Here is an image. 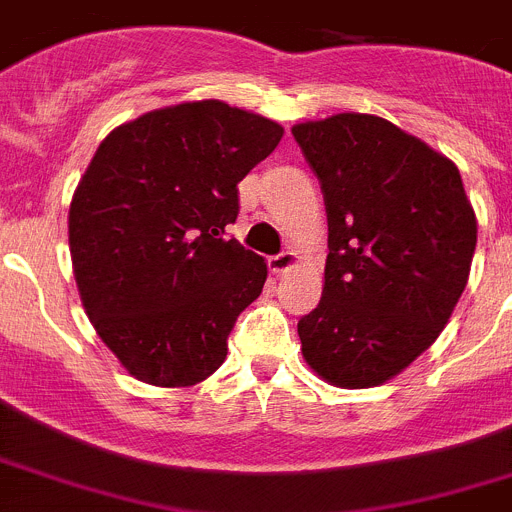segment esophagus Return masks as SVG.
Instances as JSON below:
<instances>
[{"label": "esophagus", "instance_id": "obj_1", "mask_svg": "<svg viewBox=\"0 0 512 512\" xmlns=\"http://www.w3.org/2000/svg\"><path fill=\"white\" fill-rule=\"evenodd\" d=\"M298 262H301V257H298L296 252L288 250V252H280V255L270 257V260H267V265H270V273L285 275V273H290V270H296Z\"/></svg>", "mask_w": 512, "mask_h": 512}]
</instances>
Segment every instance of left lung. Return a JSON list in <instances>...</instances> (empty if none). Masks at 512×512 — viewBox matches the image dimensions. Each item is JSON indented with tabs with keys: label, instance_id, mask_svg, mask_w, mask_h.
Returning a JSON list of instances; mask_svg holds the SVG:
<instances>
[{
	"label": "left lung",
	"instance_id": "1",
	"mask_svg": "<svg viewBox=\"0 0 512 512\" xmlns=\"http://www.w3.org/2000/svg\"><path fill=\"white\" fill-rule=\"evenodd\" d=\"M329 216L324 296L298 321L313 375L375 388L421 357L469 280L477 216L459 168L375 114L293 124Z\"/></svg>",
	"mask_w": 512,
	"mask_h": 512
}]
</instances>
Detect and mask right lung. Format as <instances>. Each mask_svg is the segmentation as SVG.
<instances>
[{"label": "right lung", "instance_id": "obj_1", "mask_svg": "<svg viewBox=\"0 0 512 512\" xmlns=\"http://www.w3.org/2000/svg\"><path fill=\"white\" fill-rule=\"evenodd\" d=\"M283 127L227 101H183L119 124L68 209L78 296L119 365L147 385L191 388L227 359L234 321L267 262L224 239L237 183Z\"/></svg>", "mask_w": 512, "mask_h": 512}]
</instances>
